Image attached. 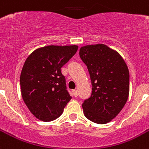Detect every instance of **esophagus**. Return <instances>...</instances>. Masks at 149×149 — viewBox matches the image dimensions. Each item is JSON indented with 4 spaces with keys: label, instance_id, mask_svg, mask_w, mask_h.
<instances>
[{
    "label": "esophagus",
    "instance_id": "1",
    "mask_svg": "<svg viewBox=\"0 0 149 149\" xmlns=\"http://www.w3.org/2000/svg\"><path fill=\"white\" fill-rule=\"evenodd\" d=\"M72 95H73V96H75V97H77V95H78V91H77V89L72 90Z\"/></svg>",
    "mask_w": 149,
    "mask_h": 149
}]
</instances>
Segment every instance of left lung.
Wrapping results in <instances>:
<instances>
[{"mask_svg":"<svg viewBox=\"0 0 149 149\" xmlns=\"http://www.w3.org/2000/svg\"><path fill=\"white\" fill-rule=\"evenodd\" d=\"M81 60L91 79V96L83 102L85 116L93 123L106 124L116 116L129 94V72L118 52L105 44L82 47Z\"/></svg>","mask_w":149,"mask_h":149,"instance_id":"left-lung-1","label":"left lung"}]
</instances>
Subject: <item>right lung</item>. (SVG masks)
Returning <instances> with one entry per match:
<instances>
[{
    "mask_svg": "<svg viewBox=\"0 0 149 149\" xmlns=\"http://www.w3.org/2000/svg\"><path fill=\"white\" fill-rule=\"evenodd\" d=\"M78 46H47L35 49L24 63L20 83L24 102L43 122L62 115L72 99L66 90L61 67L74 56Z\"/></svg>",
    "mask_w": 149,
    "mask_h": 149,
    "instance_id": "add662e5",
    "label": "right lung"
}]
</instances>
